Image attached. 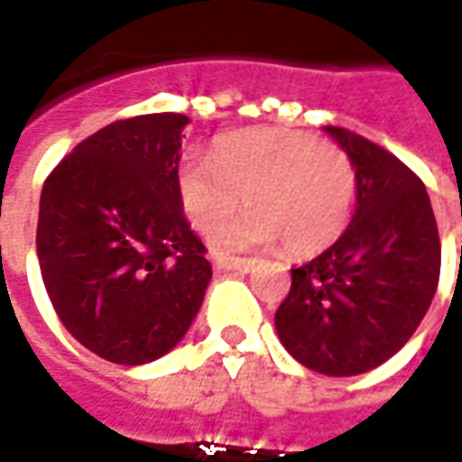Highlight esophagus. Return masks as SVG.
I'll list each match as a JSON object with an SVG mask.
<instances>
[{
    "label": "esophagus",
    "instance_id": "1",
    "mask_svg": "<svg viewBox=\"0 0 462 462\" xmlns=\"http://www.w3.org/2000/svg\"><path fill=\"white\" fill-rule=\"evenodd\" d=\"M257 264L254 257H215V270H222V272H230V270H237V272H250L252 267Z\"/></svg>",
    "mask_w": 462,
    "mask_h": 462
}]
</instances>
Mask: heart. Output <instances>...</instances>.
<instances>
[{"label":"heart","instance_id":"b5f03b06","mask_svg":"<svg viewBox=\"0 0 462 462\" xmlns=\"http://www.w3.org/2000/svg\"><path fill=\"white\" fill-rule=\"evenodd\" d=\"M178 190L190 222L212 235L245 198L247 215L220 235L225 247L282 240L311 254L339 240L356 200V171L339 145L290 128L235 133L217 141L210 162L188 161Z\"/></svg>","mask_w":462,"mask_h":462}]
</instances>
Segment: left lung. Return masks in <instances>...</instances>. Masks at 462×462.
Returning a JSON list of instances; mask_svg holds the SVG:
<instances>
[{
    "label": "left lung",
    "mask_w": 462,
    "mask_h": 462,
    "mask_svg": "<svg viewBox=\"0 0 462 462\" xmlns=\"http://www.w3.org/2000/svg\"><path fill=\"white\" fill-rule=\"evenodd\" d=\"M356 171V212L339 240L291 270L274 314L284 348L327 376H356L403 346L440 277V237L423 180L374 141L327 125Z\"/></svg>",
    "instance_id": "left-lung-1"
}]
</instances>
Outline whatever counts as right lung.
<instances>
[{"label": "right lung", "instance_id": "add662e5", "mask_svg": "<svg viewBox=\"0 0 462 462\" xmlns=\"http://www.w3.org/2000/svg\"><path fill=\"white\" fill-rule=\"evenodd\" d=\"M185 123L182 114L111 123L42 190L36 254L49 300L79 344L123 366L168 354L212 277L178 190Z\"/></svg>", "mask_w": 462, "mask_h": 462}]
</instances>
